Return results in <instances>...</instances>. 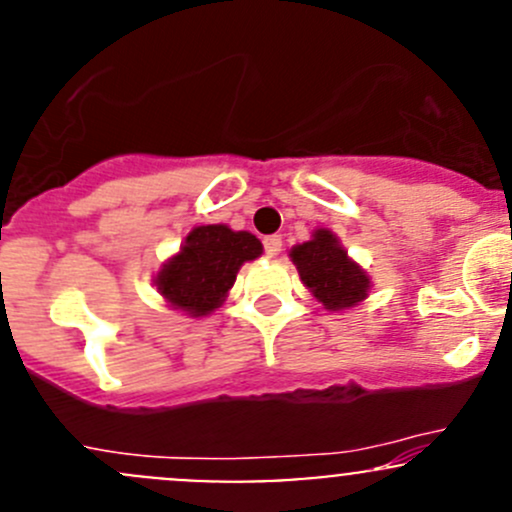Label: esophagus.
Masks as SVG:
<instances>
[{
    "mask_svg": "<svg viewBox=\"0 0 512 512\" xmlns=\"http://www.w3.org/2000/svg\"><path fill=\"white\" fill-rule=\"evenodd\" d=\"M262 245H265V255L267 257H277L282 252V237L280 235H267L265 240H262Z\"/></svg>",
    "mask_w": 512,
    "mask_h": 512,
    "instance_id": "1",
    "label": "esophagus"
}]
</instances>
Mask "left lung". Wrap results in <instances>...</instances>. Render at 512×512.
<instances>
[{"label":"left lung","instance_id":"obj_1","mask_svg":"<svg viewBox=\"0 0 512 512\" xmlns=\"http://www.w3.org/2000/svg\"><path fill=\"white\" fill-rule=\"evenodd\" d=\"M292 262L302 282L327 309H347L366 297L369 277L339 247L329 230H317L309 242L292 247Z\"/></svg>","mask_w":512,"mask_h":512}]
</instances>
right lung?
<instances>
[{"label": "right lung", "instance_id": "right-lung-1", "mask_svg": "<svg viewBox=\"0 0 512 512\" xmlns=\"http://www.w3.org/2000/svg\"><path fill=\"white\" fill-rule=\"evenodd\" d=\"M262 242L225 225H200L185 237L178 255L158 272V292L175 309L203 317L223 304L242 262L255 260Z\"/></svg>", "mask_w": 512, "mask_h": 512}]
</instances>
